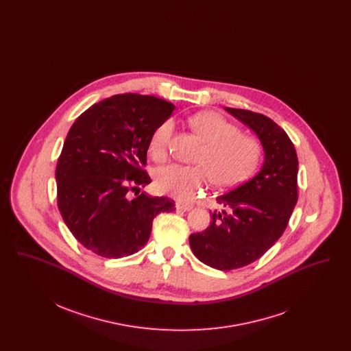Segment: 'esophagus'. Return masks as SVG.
<instances>
[{"mask_svg": "<svg viewBox=\"0 0 351 351\" xmlns=\"http://www.w3.org/2000/svg\"><path fill=\"white\" fill-rule=\"evenodd\" d=\"M192 208H193L192 204H185V202H178V204H176V209H178V210L188 212V210H191Z\"/></svg>", "mask_w": 351, "mask_h": 351, "instance_id": "esophagus-1", "label": "esophagus"}]
</instances>
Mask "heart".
<instances>
[{"label":"heart","mask_w":351,"mask_h":351,"mask_svg":"<svg viewBox=\"0 0 351 351\" xmlns=\"http://www.w3.org/2000/svg\"><path fill=\"white\" fill-rule=\"evenodd\" d=\"M189 126L205 143L196 158L200 166L169 165L159 168L155 176L156 189L171 197L186 200L196 193L208 178L218 188H230L246 180L261 159L259 142L213 112H204L189 118ZM173 130L166 119L152 132L149 150L158 162L167 156L168 145Z\"/></svg>","instance_id":"b5f03b06"}]
</instances>
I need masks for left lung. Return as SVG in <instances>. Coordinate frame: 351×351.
I'll return each mask as SVG.
<instances>
[{"mask_svg": "<svg viewBox=\"0 0 351 351\" xmlns=\"http://www.w3.org/2000/svg\"><path fill=\"white\" fill-rule=\"evenodd\" d=\"M225 110L256 134L265 160L249 182L218 196L225 210L210 212V225L189 237L196 258L221 271L250 265L282 237L298 202L299 171L293 143L271 118L243 109Z\"/></svg>", "mask_w": 351, "mask_h": 351, "instance_id": "obj_1", "label": "left lung"}]
</instances>
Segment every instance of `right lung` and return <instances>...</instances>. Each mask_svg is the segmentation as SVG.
Here are the masks:
<instances>
[{
  "mask_svg": "<svg viewBox=\"0 0 351 351\" xmlns=\"http://www.w3.org/2000/svg\"><path fill=\"white\" fill-rule=\"evenodd\" d=\"M173 109L154 96L116 95L92 105L71 126L55 171L58 206L85 249L109 259L132 255L147 243L152 219L175 210L168 197L139 193L151 183L142 168L151 134Z\"/></svg>",
  "mask_w": 351,
  "mask_h": 351,
  "instance_id": "obj_1",
  "label": "right lung"
}]
</instances>
